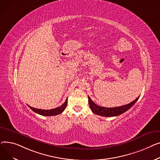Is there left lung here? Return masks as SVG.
<instances>
[{"instance_id": "8db88e82", "label": "left lung", "mask_w": 160, "mask_h": 160, "mask_svg": "<svg viewBox=\"0 0 160 160\" xmlns=\"http://www.w3.org/2000/svg\"><path fill=\"white\" fill-rule=\"evenodd\" d=\"M88 103H89L90 107L93 113L101 116L113 117V116H118L119 115H121L123 113H124V112H125L126 111H127L128 109H130L136 102L139 96L135 100H134L132 102L128 103L127 105L117 107H113V108H107V107H102L98 106L96 104H95V102L90 99L89 96H88Z\"/></svg>"}]
</instances>
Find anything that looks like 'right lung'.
Returning <instances> with one entry per match:
<instances>
[{
  "label": "right lung",
  "instance_id": "1",
  "mask_svg": "<svg viewBox=\"0 0 160 160\" xmlns=\"http://www.w3.org/2000/svg\"><path fill=\"white\" fill-rule=\"evenodd\" d=\"M67 99H66L65 102L61 106H60L58 108H53V109H51V110H42V109L35 108L32 107L29 105H28V106L37 114H39L40 115L44 116H52L58 115V114L62 113V112L66 108V107H67Z\"/></svg>",
  "mask_w": 160,
  "mask_h": 160
}]
</instances>
